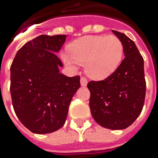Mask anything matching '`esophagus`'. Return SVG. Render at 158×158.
Listing matches in <instances>:
<instances>
[{
	"label": "esophagus",
	"instance_id": "esophagus-1",
	"mask_svg": "<svg viewBox=\"0 0 158 158\" xmlns=\"http://www.w3.org/2000/svg\"><path fill=\"white\" fill-rule=\"evenodd\" d=\"M81 85L82 86H86L87 85V83H88V81H87V79L85 78V77H83V76H82L81 77Z\"/></svg>",
	"mask_w": 158,
	"mask_h": 158
}]
</instances>
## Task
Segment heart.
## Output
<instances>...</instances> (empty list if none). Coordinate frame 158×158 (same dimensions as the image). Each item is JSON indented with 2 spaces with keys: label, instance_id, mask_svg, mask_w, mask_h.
<instances>
[{
  "label": "heart",
  "instance_id": "b5f03b06",
  "mask_svg": "<svg viewBox=\"0 0 158 158\" xmlns=\"http://www.w3.org/2000/svg\"><path fill=\"white\" fill-rule=\"evenodd\" d=\"M122 55L123 45L117 36H89L71 43L69 54L64 53L62 60L73 68L84 65L87 75L101 79L118 68Z\"/></svg>",
  "mask_w": 158,
  "mask_h": 158
}]
</instances>
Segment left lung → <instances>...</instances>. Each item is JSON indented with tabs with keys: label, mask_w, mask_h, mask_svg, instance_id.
Instances as JSON below:
<instances>
[{
	"label": "left lung",
	"mask_w": 158,
	"mask_h": 158,
	"mask_svg": "<svg viewBox=\"0 0 158 158\" xmlns=\"http://www.w3.org/2000/svg\"><path fill=\"white\" fill-rule=\"evenodd\" d=\"M123 45L124 60L106 79L90 81L89 108L95 121L112 130L124 129L142 112L146 81L144 61L135 42L124 33L112 31Z\"/></svg>",
	"instance_id": "1"
}]
</instances>
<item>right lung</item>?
<instances>
[{
	"label": "right lung",
	"instance_id": "right-lung-1",
	"mask_svg": "<svg viewBox=\"0 0 158 158\" xmlns=\"http://www.w3.org/2000/svg\"><path fill=\"white\" fill-rule=\"evenodd\" d=\"M66 35H40L23 46L10 67V94L16 116L35 134L60 129L68 116L70 102L80 88V76L60 73L62 67L55 52Z\"/></svg>",
	"mask_w": 158,
	"mask_h": 158
}]
</instances>
